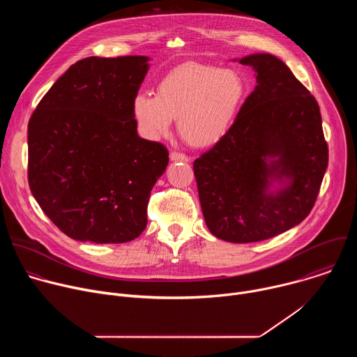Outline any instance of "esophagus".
Instances as JSON below:
<instances>
[{
    "mask_svg": "<svg viewBox=\"0 0 357 357\" xmlns=\"http://www.w3.org/2000/svg\"><path fill=\"white\" fill-rule=\"evenodd\" d=\"M169 158H171V161H182V162H188L190 158L188 157V155H185V154H181V152H171L169 154Z\"/></svg>",
    "mask_w": 357,
    "mask_h": 357,
    "instance_id": "1",
    "label": "esophagus"
}]
</instances>
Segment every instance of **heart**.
Here are the masks:
<instances>
[{"label":"heart","instance_id":"obj_1","mask_svg":"<svg viewBox=\"0 0 357 357\" xmlns=\"http://www.w3.org/2000/svg\"><path fill=\"white\" fill-rule=\"evenodd\" d=\"M247 94V82L238 70L185 63L160 82L157 94H135L131 112L146 139L165 137L178 119L181 137L192 146L206 148L229 132Z\"/></svg>","mask_w":357,"mask_h":357}]
</instances>
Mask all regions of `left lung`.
Listing matches in <instances>:
<instances>
[{
  "label": "left lung",
  "instance_id": "1",
  "mask_svg": "<svg viewBox=\"0 0 357 357\" xmlns=\"http://www.w3.org/2000/svg\"><path fill=\"white\" fill-rule=\"evenodd\" d=\"M238 63L256 87L229 132L193 162L202 213L211 233L230 243L271 238L312 211L328 168L315 97L270 54Z\"/></svg>",
  "mask_w": 357,
  "mask_h": 357
}]
</instances>
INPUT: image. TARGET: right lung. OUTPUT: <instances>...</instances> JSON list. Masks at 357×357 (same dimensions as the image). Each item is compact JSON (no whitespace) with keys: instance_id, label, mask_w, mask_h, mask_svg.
<instances>
[{"instance_id":"1","label":"right lung","mask_w":357,"mask_h":357,"mask_svg":"<svg viewBox=\"0 0 357 357\" xmlns=\"http://www.w3.org/2000/svg\"><path fill=\"white\" fill-rule=\"evenodd\" d=\"M148 56H90L72 65L28 124V182L43 213L66 236L127 243L146 227L149 193L168 149L137 132L131 103Z\"/></svg>"}]
</instances>
